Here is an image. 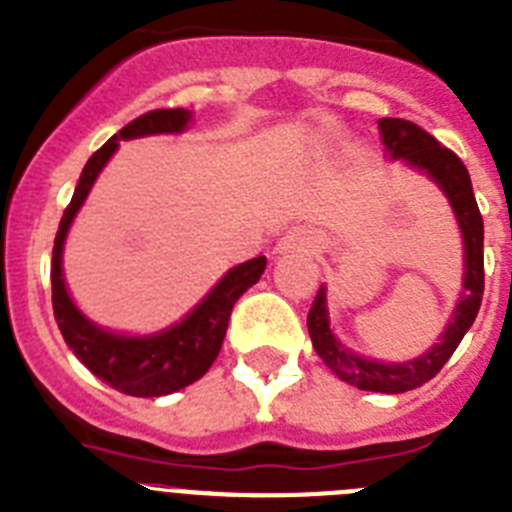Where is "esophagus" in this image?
Instances as JSON below:
<instances>
[{
  "label": "esophagus",
  "instance_id": "34e87169",
  "mask_svg": "<svg viewBox=\"0 0 512 512\" xmlns=\"http://www.w3.org/2000/svg\"><path fill=\"white\" fill-rule=\"evenodd\" d=\"M320 248V235L310 228H292L282 235L277 241V248L274 251L279 256H287V253H315Z\"/></svg>",
  "mask_w": 512,
  "mask_h": 512
}]
</instances>
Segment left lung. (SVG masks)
I'll use <instances>...</instances> for the list:
<instances>
[{
  "label": "left lung",
  "mask_w": 512,
  "mask_h": 512,
  "mask_svg": "<svg viewBox=\"0 0 512 512\" xmlns=\"http://www.w3.org/2000/svg\"><path fill=\"white\" fill-rule=\"evenodd\" d=\"M377 125L387 158L402 161L408 169L428 176L449 200L456 225H459L461 246H464V277H461L459 300H456L451 320L446 323L438 341L428 351L408 361L372 359V356L356 354L354 348H348L338 338L336 328L330 325L325 284H320L318 297L310 307L307 330H310L312 346L318 356L341 382L354 384L366 392L400 395V392L415 390L436 377L441 366L451 359L464 333L472 328L479 305H482V292H485V251H482L485 248V225H482V215H479L477 200H474L467 166L461 164L456 153L443 148L433 135L418 128L415 122L382 117Z\"/></svg>",
  "instance_id": "left-lung-1"
}]
</instances>
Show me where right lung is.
Returning a JSON list of instances; mask_svg holds the SVG:
<instances>
[{"instance_id":"right-lung-1","label":"right lung","mask_w":512,"mask_h":512,"mask_svg":"<svg viewBox=\"0 0 512 512\" xmlns=\"http://www.w3.org/2000/svg\"><path fill=\"white\" fill-rule=\"evenodd\" d=\"M189 125H192V110H182V107L153 110L112 135L81 171L74 197L63 210L56 243H53V315H56L63 341L94 377L110 384L112 390L133 397H164L205 377L212 361L220 354L233 305L248 287L259 282L266 269V256H256V259L233 266L182 320L156 333H117L112 328H104L87 318L71 297L63 279V246L97 176L120 148V140L179 135Z\"/></svg>"}]
</instances>
